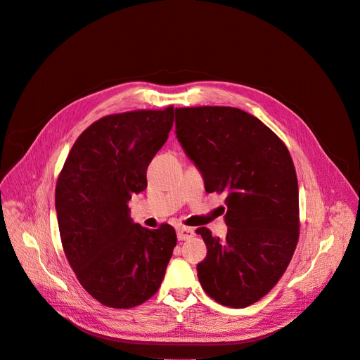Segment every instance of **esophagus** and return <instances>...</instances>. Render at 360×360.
<instances>
[{
    "label": "esophagus",
    "mask_w": 360,
    "mask_h": 360,
    "mask_svg": "<svg viewBox=\"0 0 360 360\" xmlns=\"http://www.w3.org/2000/svg\"><path fill=\"white\" fill-rule=\"evenodd\" d=\"M193 237V230L189 226H179L177 228V238L179 240H188V238Z\"/></svg>",
    "instance_id": "obj_1"
}]
</instances>
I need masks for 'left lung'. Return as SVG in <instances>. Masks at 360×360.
Masks as SVG:
<instances>
[{
    "label": "left lung",
    "mask_w": 360,
    "mask_h": 360,
    "mask_svg": "<svg viewBox=\"0 0 360 360\" xmlns=\"http://www.w3.org/2000/svg\"><path fill=\"white\" fill-rule=\"evenodd\" d=\"M176 134L205 192L226 193V237L197 230L207 246L200 284L217 303L246 308L276 285L297 246L299 186L290 151L257 117L231 106L176 108Z\"/></svg>",
    "instance_id": "left-lung-1"
}]
</instances>
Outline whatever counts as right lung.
I'll return each mask as SVG.
<instances>
[{
	"label": "right lung",
	"mask_w": 360,
	"mask_h": 360,
	"mask_svg": "<svg viewBox=\"0 0 360 360\" xmlns=\"http://www.w3.org/2000/svg\"><path fill=\"white\" fill-rule=\"evenodd\" d=\"M174 108L97 120L76 139L56 188L64 254L85 291L127 309L159 290L177 245L176 230L135 224L127 202L147 188V168L165 144Z\"/></svg>",
	"instance_id": "right-lung-1"
}]
</instances>
